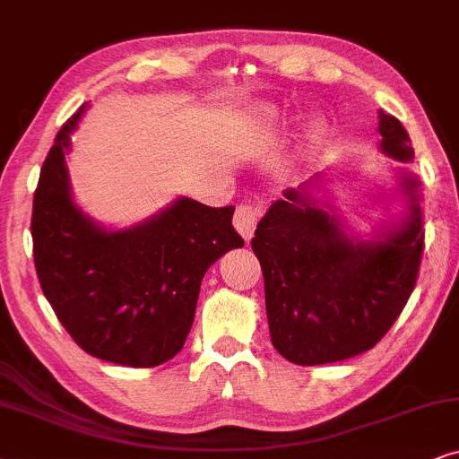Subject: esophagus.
I'll list each match as a JSON object with an SVG mask.
<instances>
[{
	"mask_svg": "<svg viewBox=\"0 0 459 459\" xmlns=\"http://www.w3.org/2000/svg\"><path fill=\"white\" fill-rule=\"evenodd\" d=\"M258 216H260V207L258 205L243 204V205L237 207L233 224H235V229L239 230V235L246 241L252 239V235H254V230H255V224H258Z\"/></svg>",
	"mask_w": 459,
	"mask_h": 459,
	"instance_id": "esophagus-1",
	"label": "esophagus"
}]
</instances>
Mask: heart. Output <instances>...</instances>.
Instances as JSON below:
<instances>
[{
    "instance_id": "heart-1",
    "label": "heart",
    "mask_w": 459,
    "mask_h": 459,
    "mask_svg": "<svg viewBox=\"0 0 459 459\" xmlns=\"http://www.w3.org/2000/svg\"><path fill=\"white\" fill-rule=\"evenodd\" d=\"M323 132V124L319 119L316 121H313V124H310V134H313V136H319V134Z\"/></svg>"
}]
</instances>
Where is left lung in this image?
Masks as SVG:
<instances>
[{"instance_id": "obj_1", "label": "left lung", "mask_w": 459, "mask_h": 459, "mask_svg": "<svg viewBox=\"0 0 459 459\" xmlns=\"http://www.w3.org/2000/svg\"><path fill=\"white\" fill-rule=\"evenodd\" d=\"M377 117L384 155L411 161L401 121L384 111ZM319 176L287 188L252 239L264 274L273 346L296 365L344 361L374 348L405 308L424 254L415 176L401 174L405 220L374 241L346 235L335 207L310 195Z\"/></svg>"}]
</instances>
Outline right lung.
<instances>
[{"label":"right lung","mask_w":459,"mask_h":459,"mask_svg":"<svg viewBox=\"0 0 459 459\" xmlns=\"http://www.w3.org/2000/svg\"><path fill=\"white\" fill-rule=\"evenodd\" d=\"M85 107L60 127L41 168L30 218L35 271L58 321L85 352L155 368L185 346L207 268L243 247L235 207L180 197L130 229H102L73 201L65 163Z\"/></svg>","instance_id":"1"}]
</instances>
